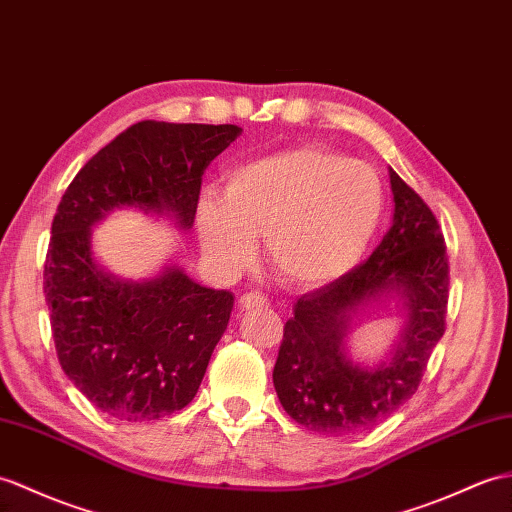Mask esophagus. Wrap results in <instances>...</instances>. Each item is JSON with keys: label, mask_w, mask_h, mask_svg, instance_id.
<instances>
[{"label": "esophagus", "mask_w": 512, "mask_h": 512, "mask_svg": "<svg viewBox=\"0 0 512 512\" xmlns=\"http://www.w3.org/2000/svg\"><path fill=\"white\" fill-rule=\"evenodd\" d=\"M268 305H270V301L259 292H248V294L240 296L242 310H255V307H268Z\"/></svg>", "instance_id": "1"}]
</instances>
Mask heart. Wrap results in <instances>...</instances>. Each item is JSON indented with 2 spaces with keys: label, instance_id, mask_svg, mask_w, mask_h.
I'll return each instance as SVG.
<instances>
[{
  "label": "heart",
  "instance_id": "1",
  "mask_svg": "<svg viewBox=\"0 0 512 512\" xmlns=\"http://www.w3.org/2000/svg\"><path fill=\"white\" fill-rule=\"evenodd\" d=\"M384 216L377 172L323 146H299L237 163L222 196L198 205L202 251L222 270L253 257L264 235V257L299 288L340 279L371 246Z\"/></svg>",
  "mask_w": 512,
  "mask_h": 512
}]
</instances>
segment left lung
Returning <instances> with one entry per match:
<instances>
[{
    "instance_id": "8db88e82",
    "label": "left lung",
    "mask_w": 512,
    "mask_h": 512,
    "mask_svg": "<svg viewBox=\"0 0 512 512\" xmlns=\"http://www.w3.org/2000/svg\"><path fill=\"white\" fill-rule=\"evenodd\" d=\"M392 227L373 255L347 275L303 294L283 327L272 382L283 410L327 436L373 430L417 392L427 360L445 334L447 246L432 209L390 168ZM399 295L407 325L391 358L353 365L343 338L353 313Z\"/></svg>"
}]
</instances>
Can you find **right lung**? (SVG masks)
<instances>
[{
    "label": "right lung",
    "instance_id": "1",
    "mask_svg": "<svg viewBox=\"0 0 512 512\" xmlns=\"http://www.w3.org/2000/svg\"><path fill=\"white\" fill-rule=\"evenodd\" d=\"M240 133L233 124L137 122L65 189L43 292L58 362L106 417L141 423L183 410L229 325L233 294L176 266L154 279H117L93 259L91 227L113 209L139 207L192 229L202 174Z\"/></svg>",
    "mask_w": 512,
    "mask_h": 512
}]
</instances>
